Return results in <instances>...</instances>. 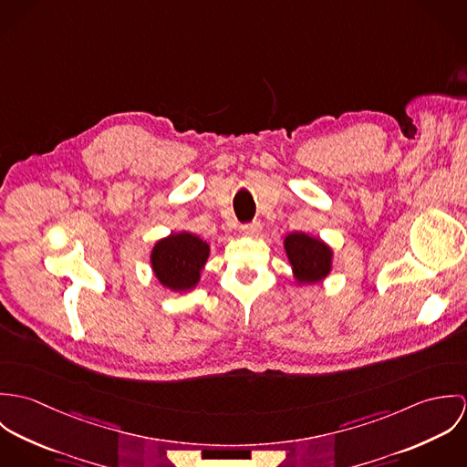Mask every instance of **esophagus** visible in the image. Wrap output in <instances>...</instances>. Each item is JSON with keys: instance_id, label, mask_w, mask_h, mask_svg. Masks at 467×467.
<instances>
[{"instance_id": "esophagus-1", "label": "esophagus", "mask_w": 467, "mask_h": 467, "mask_svg": "<svg viewBox=\"0 0 467 467\" xmlns=\"http://www.w3.org/2000/svg\"><path fill=\"white\" fill-rule=\"evenodd\" d=\"M261 230H263V226H261V223H259V221H254V223L243 224V232H244L246 235H252V237L259 235V234H261Z\"/></svg>"}]
</instances>
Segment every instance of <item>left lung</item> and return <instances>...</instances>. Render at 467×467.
I'll return each instance as SVG.
<instances>
[{"instance_id":"8db88e82","label":"left lung","mask_w":467,"mask_h":467,"mask_svg":"<svg viewBox=\"0 0 467 467\" xmlns=\"http://www.w3.org/2000/svg\"><path fill=\"white\" fill-rule=\"evenodd\" d=\"M287 259L298 282H318L331 271V250L315 237L306 234H289L284 241Z\"/></svg>"}]
</instances>
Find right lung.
<instances>
[{
    "instance_id": "right-lung-1",
    "label": "right lung",
    "mask_w": 467,
    "mask_h": 467,
    "mask_svg": "<svg viewBox=\"0 0 467 467\" xmlns=\"http://www.w3.org/2000/svg\"><path fill=\"white\" fill-rule=\"evenodd\" d=\"M206 259L208 244L187 232L161 239L150 254V263L158 280L174 291L194 287Z\"/></svg>"
}]
</instances>
